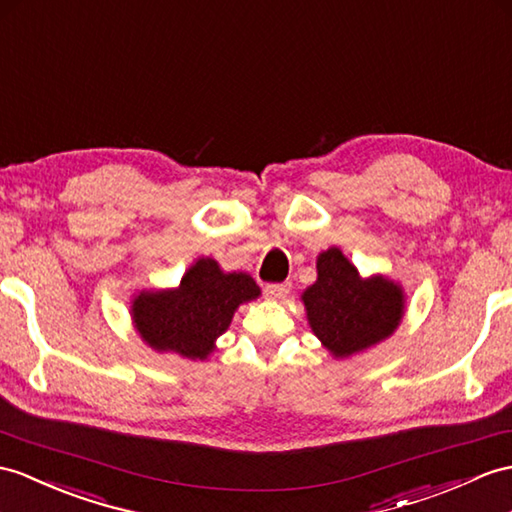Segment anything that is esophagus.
Listing matches in <instances>:
<instances>
[{"instance_id": "34e87169", "label": "esophagus", "mask_w": 512, "mask_h": 512, "mask_svg": "<svg viewBox=\"0 0 512 512\" xmlns=\"http://www.w3.org/2000/svg\"><path fill=\"white\" fill-rule=\"evenodd\" d=\"M291 291V282H278V284H267L265 293L271 299H284Z\"/></svg>"}]
</instances>
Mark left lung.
Segmentation results:
<instances>
[{"mask_svg":"<svg viewBox=\"0 0 512 512\" xmlns=\"http://www.w3.org/2000/svg\"><path fill=\"white\" fill-rule=\"evenodd\" d=\"M306 317L334 358L378 345L400 326L404 291L384 276L360 278L339 247L317 256V282L302 293Z\"/></svg>","mask_w":512,"mask_h":512,"instance_id":"1","label":"left lung"}]
</instances>
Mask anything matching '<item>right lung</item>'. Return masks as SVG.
Wrapping results in <instances>:
<instances>
[{
  "mask_svg": "<svg viewBox=\"0 0 512 512\" xmlns=\"http://www.w3.org/2000/svg\"><path fill=\"white\" fill-rule=\"evenodd\" d=\"M260 295L243 271L223 273L215 258H199L176 289L141 291L132 302V321L156 352L204 360L230 328L234 310Z\"/></svg>",
  "mask_w": 512,
  "mask_h": 512,
  "instance_id": "add662e5",
  "label": "right lung"
}]
</instances>
